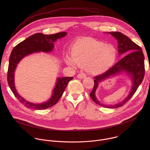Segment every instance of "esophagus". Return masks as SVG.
<instances>
[{"label": "esophagus", "instance_id": "34e87169", "mask_svg": "<svg viewBox=\"0 0 150 150\" xmlns=\"http://www.w3.org/2000/svg\"><path fill=\"white\" fill-rule=\"evenodd\" d=\"M85 77H86V75H85V74L83 73H80L77 75V78L79 79H83Z\"/></svg>", "mask_w": 150, "mask_h": 150}]
</instances>
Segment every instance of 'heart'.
Returning <instances> with one entry per match:
<instances>
[{"mask_svg": "<svg viewBox=\"0 0 150 150\" xmlns=\"http://www.w3.org/2000/svg\"><path fill=\"white\" fill-rule=\"evenodd\" d=\"M117 50L112 45L91 38H81L71 47V56L67 55L65 63L69 67H84L91 74H99L109 69L116 61Z\"/></svg>", "mask_w": 150, "mask_h": 150, "instance_id": "obj_1", "label": "heart"}]
</instances>
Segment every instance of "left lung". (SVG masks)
<instances>
[{"instance_id": "1", "label": "left lung", "mask_w": 150, "mask_h": 150, "mask_svg": "<svg viewBox=\"0 0 150 150\" xmlns=\"http://www.w3.org/2000/svg\"><path fill=\"white\" fill-rule=\"evenodd\" d=\"M109 33L117 40L119 56L128 54L109 70L94 77V85L93 91L90 93V97L96 103L104 108H117L122 106L133 96L143 81L145 74L144 56L142 49L126 35L120 32H109ZM123 72L126 73L132 81L133 86L129 94L122 102L114 105H105L100 103L95 94L99 83L107 78Z\"/></svg>"}]
</instances>
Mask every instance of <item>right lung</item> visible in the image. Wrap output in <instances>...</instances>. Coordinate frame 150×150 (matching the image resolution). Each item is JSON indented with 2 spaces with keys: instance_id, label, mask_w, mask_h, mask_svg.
Returning a JSON list of instances; mask_svg holds the SVG:
<instances>
[{
  "instance_id": "right-lung-1",
  "label": "right lung",
  "mask_w": 150,
  "mask_h": 150,
  "mask_svg": "<svg viewBox=\"0 0 150 150\" xmlns=\"http://www.w3.org/2000/svg\"><path fill=\"white\" fill-rule=\"evenodd\" d=\"M67 34V33L65 32L51 35L36 33L21 42L13 49L9 57L7 78L8 83L14 96L27 108L35 110H42L54 105L60 98L68 82L73 79V77L57 78L51 97L43 103L35 104L26 101L16 91L14 82V73L18 63L24 57L30 54L40 52L45 53L52 52L54 48V42L57 39L65 37Z\"/></svg>"
}]
</instances>
